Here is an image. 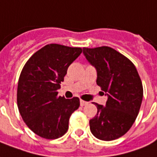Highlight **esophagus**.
Wrapping results in <instances>:
<instances>
[{
    "label": "esophagus",
    "mask_w": 157,
    "mask_h": 157,
    "mask_svg": "<svg viewBox=\"0 0 157 157\" xmlns=\"http://www.w3.org/2000/svg\"><path fill=\"white\" fill-rule=\"evenodd\" d=\"M88 104V102L87 101H83V100H80V105L83 107V106H85V105H87Z\"/></svg>",
    "instance_id": "esophagus-1"
}]
</instances>
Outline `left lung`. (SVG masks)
Listing matches in <instances>:
<instances>
[{
	"mask_svg": "<svg viewBox=\"0 0 157 157\" xmlns=\"http://www.w3.org/2000/svg\"><path fill=\"white\" fill-rule=\"evenodd\" d=\"M86 60L97 69V84L108 96L106 105L94 103L97 113L90 121L95 137L104 141L129 131L141 107L143 85L133 63L112 48H83Z\"/></svg>",
	"mask_w": 157,
	"mask_h": 157,
	"instance_id": "1",
	"label": "left lung"
}]
</instances>
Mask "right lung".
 I'll return each instance as SVG.
<instances>
[{
    "label": "right lung",
    "mask_w": 157,
    "mask_h": 157,
    "mask_svg": "<svg viewBox=\"0 0 157 157\" xmlns=\"http://www.w3.org/2000/svg\"><path fill=\"white\" fill-rule=\"evenodd\" d=\"M81 48L48 44L27 60L20 73L17 103L23 121L41 138L56 139L67 132L69 118L79 107L78 97L66 99L57 90Z\"/></svg>",
    "instance_id": "add662e5"
}]
</instances>
